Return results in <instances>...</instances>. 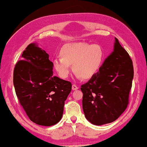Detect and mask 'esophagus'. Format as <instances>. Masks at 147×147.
I'll list each match as a JSON object with an SVG mask.
<instances>
[{
    "label": "esophagus",
    "instance_id": "esophagus-1",
    "mask_svg": "<svg viewBox=\"0 0 147 147\" xmlns=\"http://www.w3.org/2000/svg\"><path fill=\"white\" fill-rule=\"evenodd\" d=\"M78 88L79 87L77 86L76 85H75V84L72 85V90H74V91H75V90H78Z\"/></svg>",
    "mask_w": 147,
    "mask_h": 147
}]
</instances>
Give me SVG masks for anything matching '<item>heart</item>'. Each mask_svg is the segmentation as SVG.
I'll return each instance as SVG.
<instances>
[{
    "label": "heart",
    "instance_id": "1",
    "mask_svg": "<svg viewBox=\"0 0 147 147\" xmlns=\"http://www.w3.org/2000/svg\"><path fill=\"white\" fill-rule=\"evenodd\" d=\"M60 58L53 61V67L60 78H68L73 66L78 78H92L98 72L103 59V51L98 45L75 42L64 45L60 51Z\"/></svg>",
    "mask_w": 147,
    "mask_h": 147
}]
</instances>
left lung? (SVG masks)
Listing matches in <instances>:
<instances>
[{"mask_svg": "<svg viewBox=\"0 0 147 147\" xmlns=\"http://www.w3.org/2000/svg\"><path fill=\"white\" fill-rule=\"evenodd\" d=\"M133 79L132 60L115 37L114 51L99 71L81 85L83 110L87 120L101 125L118 119L127 107Z\"/></svg>", "mask_w": 147, "mask_h": 147, "instance_id": "1", "label": "left lung"}]
</instances>
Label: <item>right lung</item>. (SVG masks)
Wrapping results in <instances>:
<instances>
[{
    "instance_id": "add662e5",
    "label": "right lung",
    "mask_w": 147,
    "mask_h": 147,
    "mask_svg": "<svg viewBox=\"0 0 147 147\" xmlns=\"http://www.w3.org/2000/svg\"><path fill=\"white\" fill-rule=\"evenodd\" d=\"M16 64L13 82L20 105L33 122L51 126L62 118L71 83L53 76L49 55L29 44Z\"/></svg>"
}]
</instances>
